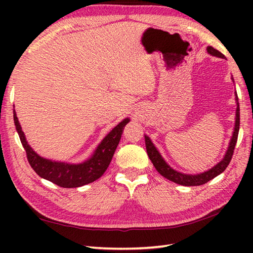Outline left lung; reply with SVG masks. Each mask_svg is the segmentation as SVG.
I'll return each instance as SVG.
<instances>
[{
  "instance_id": "left-lung-1",
  "label": "left lung",
  "mask_w": 253,
  "mask_h": 253,
  "mask_svg": "<svg viewBox=\"0 0 253 253\" xmlns=\"http://www.w3.org/2000/svg\"><path fill=\"white\" fill-rule=\"evenodd\" d=\"M129 122L128 118H125L116 127L107 133L106 137L102 140L94 153L91 155L87 161L79 164H71L67 162H56L49 159H44L36 153L32 148L29 146L28 141L26 140L25 133L21 129V126L17 118V114L14 110V123L16 130L18 132L20 142L27 154V160L36 173L41 178L52 181L63 188H76L84 186L85 184H90L103 175L109 166L113 154L111 151L113 148L117 147L118 142L121 140L122 132L126 124ZM115 151V150H114Z\"/></svg>"
}]
</instances>
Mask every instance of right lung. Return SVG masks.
I'll list each match as a JSON object with an SVG mask.
<instances>
[{
	"instance_id": "right-lung-1",
	"label": "right lung",
	"mask_w": 253,
	"mask_h": 253,
	"mask_svg": "<svg viewBox=\"0 0 253 253\" xmlns=\"http://www.w3.org/2000/svg\"><path fill=\"white\" fill-rule=\"evenodd\" d=\"M208 53L213 56L216 57H222L224 58V55L221 52H218L217 50L214 49L212 46L208 47ZM237 101V100H236ZM239 124H240V117H239V104L237 102V110H236V121H235V127H234V131H233V136L232 139L229 141V146L226 153H225L224 159L219 162L217 165L214 166L212 169H210L208 171H204L202 174L199 175H186L179 173L175 169H173L165 163V161L163 158L161 157L160 152L158 151V149L155 148L152 141L150 140V138L148 136H144V139H146V148H147V152L149 155V159L151 160V162L153 163L154 168L157 169L159 173L162 175L165 178H168L169 180L176 182V184L181 185V186H200L206 184L209 180L213 179L214 177H216L221 173H223V170L227 168V165L229 164L230 160H232V157L234 154V150L236 142H237L238 139V132H239Z\"/></svg>"
}]
</instances>
